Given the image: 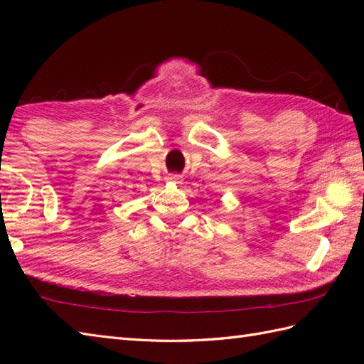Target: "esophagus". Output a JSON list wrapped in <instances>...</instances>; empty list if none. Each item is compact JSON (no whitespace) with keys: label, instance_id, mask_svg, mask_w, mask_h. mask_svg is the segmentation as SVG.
I'll use <instances>...</instances> for the list:
<instances>
[{"label":"esophagus","instance_id":"obj_1","mask_svg":"<svg viewBox=\"0 0 364 364\" xmlns=\"http://www.w3.org/2000/svg\"><path fill=\"white\" fill-rule=\"evenodd\" d=\"M167 180L170 181V183H176V184H180L183 180H181V176L180 175H176V173H172V175H168L167 176Z\"/></svg>","mask_w":364,"mask_h":364}]
</instances>
